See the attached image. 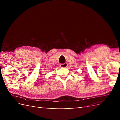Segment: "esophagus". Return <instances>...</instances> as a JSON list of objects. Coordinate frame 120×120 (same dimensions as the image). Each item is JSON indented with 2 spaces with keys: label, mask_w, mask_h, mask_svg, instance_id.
<instances>
[{
  "label": "esophagus",
  "mask_w": 120,
  "mask_h": 120,
  "mask_svg": "<svg viewBox=\"0 0 120 120\" xmlns=\"http://www.w3.org/2000/svg\"><path fill=\"white\" fill-rule=\"evenodd\" d=\"M67 66H68V64H67V63H64V64H60V67H61V68H66V67H67Z\"/></svg>",
  "instance_id": "34e87169"
}]
</instances>
